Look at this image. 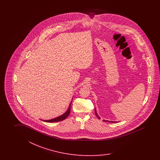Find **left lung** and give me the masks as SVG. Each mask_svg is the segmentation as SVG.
Instances as JSON below:
<instances>
[{"label":"left lung","mask_w":160,"mask_h":160,"mask_svg":"<svg viewBox=\"0 0 160 160\" xmlns=\"http://www.w3.org/2000/svg\"><path fill=\"white\" fill-rule=\"evenodd\" d=\"M95 115H96V116L99 119H100V117H99L98 116V114H97V112H96V110H95ZM103 121H106V122H112V123H116L117 122H114V121H105V120H103Z\"/></svg>","instance_id":"8db88e82"}]
</instances>
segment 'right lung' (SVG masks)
Masks as SVG:
<instances>
[{
	"label": "right lung",
	"mask_w": 160,
	"mask_h": 160,
	"mask_svg": "<svg viewBox=\"0 0 160 160\" xmlns=\"http://www.w3.org/2000/svg\"><path fill=\"white\" fill-rule=\"evenodd\" d=\"M72 102L70 103V105H69V107H68V110H67L64 114H63L62 116L58 117H57V118H55L54 119H49V120H42V121H45V122H57L61 121H63V120L66 119V118L68 117L69 114H70V107H71Z\"/></svg>",
	"instance_id": "right-lung-1"
}]
</instances>
